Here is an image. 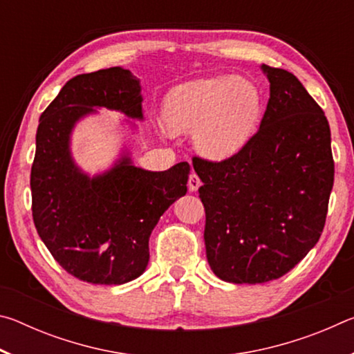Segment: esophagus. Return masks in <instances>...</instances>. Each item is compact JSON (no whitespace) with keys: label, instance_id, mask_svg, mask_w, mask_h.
Listing matches in <instances>:
<instances>
[{"label":"esophagus","instance_id":"obj_1","mask_svg":"<svg viewBox=\"0 0 354 354\" xmlns=\"http://www.w3.org/2000/svg\"><path fill=\"white\" fill-rule=\"evenodd\" d=\"M200 185H201V181H200L198 175H196V173H190L189 183H187L189 190H190V192H196V190L200 189Z\"/></svg>","mask_w":354,"mask_h":354}]
</instances>
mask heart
Listing matches in <instances>:
<instances>
[{
    "label": "heart",
    "instance_id": "1",
    "mask_svg": "<svg viewBox=\"0 0 354 354\" xmlns=\"http://www.w3.org/2000/svg\"><path fill=\"white\" fill-rule=\"evenodd\" d=\"M259 88L247 77H200L173 87L164 118L176 133H192L194 145L211 160H225L247 145L259 122Z\"/></svg>",
    "mask_w": 354,
    "mask_h": 354
}]
</instances>
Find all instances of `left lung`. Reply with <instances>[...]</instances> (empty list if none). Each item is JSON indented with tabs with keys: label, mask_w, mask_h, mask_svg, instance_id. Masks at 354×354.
<instances>
[{
	"label": "left lung",
	"mask_w": 354,
	"mask_h": 354,
	"mask_svg": "<svg viewBox=\"0 0 354 354\" xmlns=\"http://www.w3.org/2000/svg\"><path fill=\"white\" fill-rule=\"evenodd\" d=\"M270 98L259 131L223 162L195 158L215 277L261 284L290 272L315 247L334 183L331 131L295 75L261 65Z\"/></svg>",
	"instance_id": "left-lung-1"
}]
</instances>
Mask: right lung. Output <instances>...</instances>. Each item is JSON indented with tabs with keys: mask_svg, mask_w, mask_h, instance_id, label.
Segmentation results:
<instances>
[{
	"mask_svg": "<svg viewBox=\"0 0 354 354\" xmlns=\"http://www.w3.org/2000/svg\"><path fill=\"white\" fill-rule=\"evenodd\" d=\"M140 80L111 67L70 80L40 115L31 170L32 218L64 270L92 284H124L147 270L148 241L167 209L187 194L190 165L165 171L137 167L128 143L109 169L91 173L76 164L71 136L98 109L143 122ZM124 118L123 128L137 133Z\"/></svg>",
	"mask_w": 354,
	"mask_h": 354,
	"instance_id": "add662e5",
	"label": "right lung"
}]
</instances>
